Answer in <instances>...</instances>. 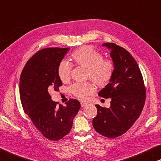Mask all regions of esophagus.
Listing matches in <instances>:
<instances>
[{
	"label": "esophagus",
	"mask_w": 161,
	"mask_h": 161,
	"mask_svg": "<svg viewBox=\"0 0 161 161\" xmlns=\"http://www.w3.org/2000/svg\"><path fill=\"white\" fill-rule=\"evenodd\" d=\"M87 106V103H81V107H85V106Z\"/></svg>",
	"instance_id": "esophagus-1"
}]
</instances>
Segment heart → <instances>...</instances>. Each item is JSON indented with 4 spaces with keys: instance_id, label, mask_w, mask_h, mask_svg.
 Returning <instances> with one entry per match:
<instances>
[{
    "instance_id": "1",
    "label": "heart",
    "mask_w": 161,
    "mask_h": 161,
    "mask_svg": "<svg viewBox=\"0 0 161 161\" xmlns=\"http://www.w3.org/2000/svg\"><path fill=\"white\" fill-rule=\"evenodd\" d=\"M72 58L76 65L86 68V78L98 86H103L109 82L114 72L112 60L103 59L100 53L88 46H84L72 53ZM71 65L67 61H62L58 65V75L63 82L70 79ZM72 93L80 99H84L94 92L92 83L75 84L70 88Z\"/></svg>"
}]
</instances>
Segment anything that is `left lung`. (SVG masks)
Here are the masks:
<instances>
[{
    "label": "left lung",
    "instance_id": "obj_1",
    "mask_svg": "<svg viewBox=\"0 0 161 161\" xmlns=\"http://www.w3.org/2000/svg\"><path fill=\"white\" fill-rule=\"evenodd\" d=\"M110 51L114 72L109 83L98 93L110 98L109 108L95 105L97 115L93 119V128L101 135L115 138L132 126L144 106L146 89L136 60L124 48L113 43L102 44Z\"/></svg>",
    "mask_w": 161,
    "mask_h": 161
}]
</instances>
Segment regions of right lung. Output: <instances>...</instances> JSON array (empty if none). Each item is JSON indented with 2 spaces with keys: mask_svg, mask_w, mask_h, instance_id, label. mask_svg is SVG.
<instances>
[{
  "mask_svg": "<svg viewBox=\"0 0 161 161\" xmlns=\"http://www.w3.org/2000/svg\"><path fill=\"white\" fill-rule=\"evenodd\" d=\"M69 48H47L34 54L26 63L19 80V95L25 113L48 139L58 141L70 131L81 105L70 99L57 106L50 91H59L62 81L58 68Z\"/></svg>",
  "mask_w": 161,
  "mask_h": 161,
  "instance_id": "right-lung-1",
  "label": "right lung"
}]
</instances>
